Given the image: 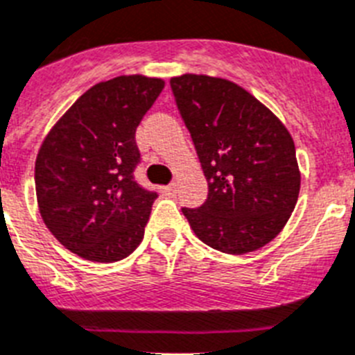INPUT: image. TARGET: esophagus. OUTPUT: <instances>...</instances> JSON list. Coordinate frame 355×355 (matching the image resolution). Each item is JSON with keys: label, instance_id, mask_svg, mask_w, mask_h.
<instances>
[{"label": "esophagus", "instance_id": "obj_1", "mask_svg": "<svg viewBox=\"0 0 355 355\" xmlns=\"http://www.w3.org/2000/svg\"><path fill=\"white\" fill-rule=\"evenodd\" d=\"M175 189H178V184L175 183H168L166 187H163V192H165L166 196H174L175 194Z\"/></svg>", "mask_w": 355, "mask_h": 355}]
</instances>
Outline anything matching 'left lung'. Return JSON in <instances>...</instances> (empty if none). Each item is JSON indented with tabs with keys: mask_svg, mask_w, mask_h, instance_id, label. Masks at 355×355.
Listing matches in <instances>:
<instances>
[{
	"mask_svg": "<svg viewBox=\"0 0 355 355\" xmlns=\"http://www.w3.org/2000/svg\"><path fill=\"white\" fill-rule=\"evenodd\" d=\"M175 105L209 183L198 209H181L196 236L227 254L270 243L300 196L294 139L285 125L239 85L210 76L171 79Z\"/></svg>",
	"mask_w": 355,
	"mask_h": 355,
	"instance_id": "obj_1",
	"label": "left lung"
}]
</instances>
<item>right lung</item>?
I'll return each instance as SVG.
<instances>
[{
  "mask_svg": "<svg viewBox=\"0 0 355 355\" xmlns=\"http://www.w3.org/2000/svg\"><path fill=\"white\" fill-rule=\"evenodd\" d=\"M165 81L145 76L94 85L37 152L36 194L52 236L78 256L114 263L136 250L157 194L134 180L136 128Z\"/></svg>",
  "mask_w": 355,
  "mask_h": 355,
  "instance_id": "right-lung-1",
  "label": "right lung"
}]
</instances>
